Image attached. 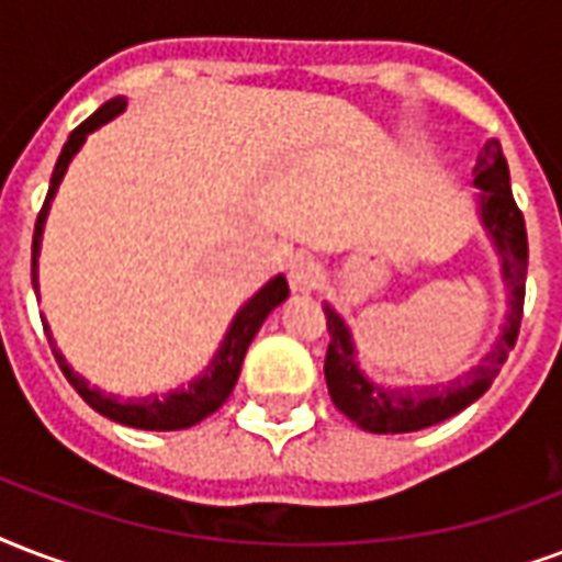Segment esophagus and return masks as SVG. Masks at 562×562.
Returning a JSON list of instances; mask_svg holds the SVG:
<instances>
[{
  "label": "esophagus",
  "mask_w": 562,
  "mask_h": 562,
  "mask_svg": "<svg viewBox=\"0 0 562 562\" xmlns=\"http://www.w3.org/2000/svg\"><path fill=\"white\" fill-rule=\"evenodd\" d=\"M321 282H324V265L315 256H297L289 265V285L300 291V294H310V291L321 289Z\"/></svg>",
  "instance_id": "esophagus-1"
}]
</instances>
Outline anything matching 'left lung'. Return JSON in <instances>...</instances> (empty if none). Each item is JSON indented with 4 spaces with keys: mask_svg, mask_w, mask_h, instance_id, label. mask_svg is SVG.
<instances>
[{
    "mask_svg": "<svg viewBox=\"0 0 562 562\" xmlns=\"http://www.w3.org/2000/svg\"><path fill=\"white\" fill-rule=\"evenodd\" d=\"M474 186L481 188V224L490 233L495 252L501 256V280L507 282L509 289L507 324L501 327L495 348L481 359V366H474L448 385H418V389L376 385L359 371L357 345H353L345 318L329 303L324 306L329 329L324 376H327L329 397H333L336 409H341L350 422L368 434H413V430L434 427V424L462 413L490 389L519 338L521 310H525V277H528V233H525V217H521L519 205L513 200L507 158L495 138L486 140V147L477 156Z\"/></svg>",
    "mask_w": 562,
    "mask_h": 562,
    "instance_id": "left-lung-1",
    "label": "left lung"
}]
</instances>
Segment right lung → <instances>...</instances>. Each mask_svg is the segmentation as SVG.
I'll use <instances>...</instances> for the list:
<instances>
[{"mask_svg": "<svg viewBox=\"0 0 562 562\" xmlns=\"http://www.w3.org/2000/svg\"><path fill=\"white\" fill-rule=\"evenodd\" d=\"M126 109V100L123 97H114L109 100L102 109H97L91 117L79 123L72 128L70 138L64 144L61 156L55 161L53 179H49V194L43 200V209L37 214V224H34V238H32V285L34 294H37V256H41V238H43V224H46V214H49V205H53V196L61 186L64 173L70 167L72 156L79 153L81 144L88 140L93 128H100L102 123H109ZM289 297V282L285 277H273L268 285L256 291L247 303H244L238 315L233 318L229 329H226L224 341L221 348L214 353V359L205 366V371L200 376H194L191 383L182 385V389H173L167 392L165 397L149 395V397H117V395H105L100 392L97 385H91L81 374H76L70 368V362L64 359V353L55 348L53 336H49V327H46V336H49V345H53V353L61 366L64 376L70 380V385L85 397V404L93 406L97 413L111 418V422L126 424V427H138V430H186V427H194L212 415L214 409H221L226 404V397L233 395L235 383H238V374H241V362L244 353L250 348L252 336L259 333V327L265 324V318L271 315L282 300Z\"/></svg>", "mask_w": 562, "mask_h": 562, "instance_id": "add662e5", "label": "right lung"}]
</instances>
